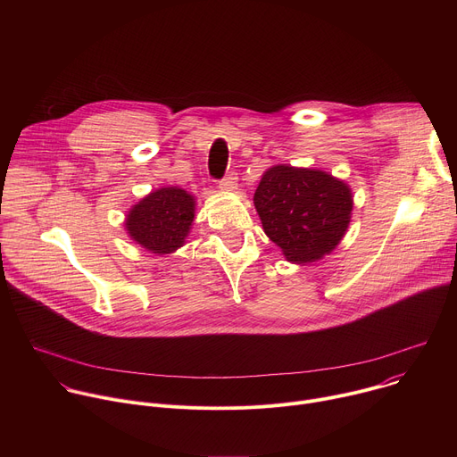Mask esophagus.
Returning <instances> with one entry per match:
<instances>
[{
    "label": "esophagus",
    "instance_id": "1",
    "mask_svg": "<svg viewBox=\"0 0 457 457\" xmlns=\"http://www.w3.org/2000/svg\"><path fill=\"white\" fill-rule=\"evenodd\" d=\"M237 182H238V177L235 171H229L220 182H219V187L224 189V191H233L237 189Z\"/></svg>",
    "mask_w": 457,
    "mask_h": 457
}]
</instances>
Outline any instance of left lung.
Masks as SVG:
<instances>
[{"label":"left lung","mask_w":457,"mask_h":457,"mask_svg":"<svg viewBox=\"0 0 457 457\" xmlns=\"http://www.w3.org/2000/svg\"><path fill=\"white\" fill-rule=\"evenodd\" d=\"M266 235L291 262H312L333 251L347 231L351 189L320 170L275 166L254 191Z\"/></svg>","instance_id":"obj_1"}]
</instances>
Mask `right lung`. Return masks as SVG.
<instances>
[{"instance_id":"add662e5","label":"right lung","mask_w":457,"mask_h":457,"mask_svg":"<svg viewBox=\"0 0 457 457\" xmlns=\"http://www.w3.org/2000/svg\"><path fill=\"white\" fill-rule=\"evenodd\" d=\"M193 197L180 187H162L145 197L126 219V229L148 251L164 254L184 244L193 222Z\"/></svg>"}]
</instances>
